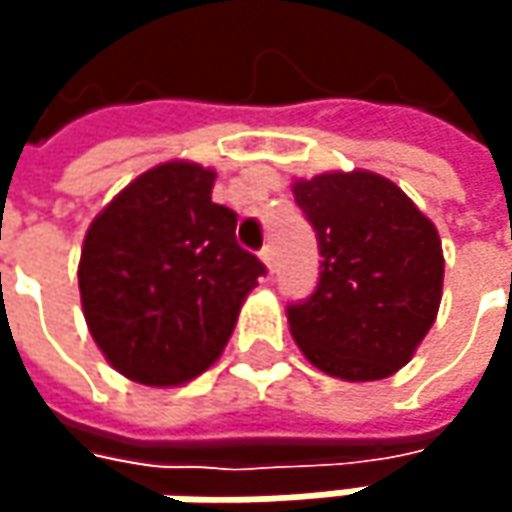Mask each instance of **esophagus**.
Returning <instances> with one entry per match:
<instances>
[{
    "mask_svg": "<svg viewBox=\"0 0 512 512\" xmlns=\"http://www.w3.org/2000/svg\"><path fill=\"white\" fill-rule=\"evenodd\" d=\"M260 260L266 263V269H269V275L275 272V252H272V246H263L260 249Z\"/></svg>",
    "mask_w": 512,
    "mask_h": 512,
    "instance_id": "1",
    "label": "esophagus"
}]
</instances>
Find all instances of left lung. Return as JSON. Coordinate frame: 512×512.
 <instances>
[{
    "mask_svg": "<svg viewBox=\"0 0 512 512\" xmlns=\"http://www.w3.org/2000/svg\"><path fill=\"white\" fill-rule=\"evenodd\" d=\"M293 195L323 255L314 293L287 305L299 350L347 382L397 373L439 314V231L400 186L373 171L296 180Z\"/></svg>",
    "mask_w": 512,
    "mask_h": 512,
    "instance_id": "obj_1",
    "label": "left lung"
}]
</instances>
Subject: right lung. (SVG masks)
I'll return each instance as SVG.
<instances>
[{"label":"right lung","mask_w":512,"mask_h":512,"mask_svg":"<svg viewBox=\"0 0 512 512\" xmlns=\"http://www.w3.org/2000/svg\"><path fill=\"white\" fill-rule=\"evenodd\" d=\"M216 171L162 162L88 228L79 296L106 361L142 385H183L222 356L266 266L240 249L237 213L210 198Z\"/></svg>","instance_id":"1"}]
</instances>
